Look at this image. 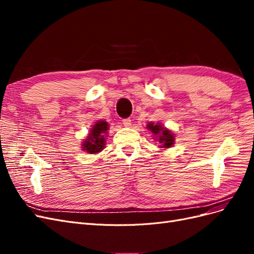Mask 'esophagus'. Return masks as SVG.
<instances>
[{"instance_id":"1","label":"esophagus","mask_w":254,"mask_h":254,"mask_svg":"<svg viewBox=\"0 0 254 254\" xmlns=\"http://www.w3.org/2000/svg\"><path fill=\"white\" fill-rule=\"evenodd\" d=\"M123 125H124L125 127H130V126H131V120H130V119L123 120Z\"/></svg>"}]
</instances>
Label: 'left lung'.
I'll return each mask as SVG.
<instances>
[{
  "label": "left lung",
  "instance_id": "1",
  "mask_svg": "<svg viewBox=\"0 0 254 254\" xmlns=\"http://www.w3.org/2000/svg\"><path fill=\"white\" fill-rule=\"evenodd\" d=\"M147 128L150 130V131L156 134L159 135L158 137V141L161 144V147H164V148H168L171 147V146L174 144V133H172L170 130L165 129L164 127L161 126L160 124H148Z\"/></svg>",
  "mask_w": 254,
  "mask_h": 254
}]
</instances>
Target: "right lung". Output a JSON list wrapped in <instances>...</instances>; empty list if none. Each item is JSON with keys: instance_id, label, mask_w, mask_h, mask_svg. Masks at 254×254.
Wrapping results in <instances>:
<instances>
[{"instance_id": "right-lung-1", "label": "right lung", "mask_w": 254, "mask_h": 254, "mask_svg": "<svg viewBox=\"0 0 254 254\" xmlns=\"http://www.w3.org/2000/svg\"><path fill=\"white\" fill-rule=\"evenodd\" d=\"M108 130V123L105 121H99L95 123L92 127L88 139L83 142V150L90 153H96L102 151L105 147V133Z\"/></svg>"}]
</instances>
